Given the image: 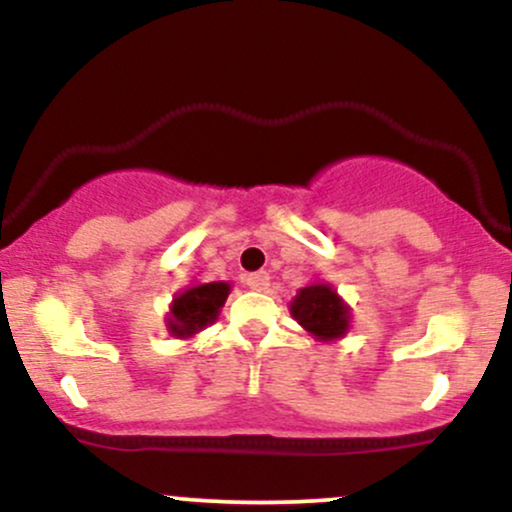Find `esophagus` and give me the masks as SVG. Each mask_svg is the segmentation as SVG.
I'll return each instance as SVG.
<instances>
[{
  "label": "esophagus",
  "mask_w": 512,
  "mask_h": 512,
  "mask_svg": "<svg viewBox=\"0 0 512 512\" xmlns=\"http://www.w3.org/2000/svg\"><path fill=\"white\" fill-rule=\"evenodd\" d=\"M245 286L252 291H264L269 286V274L267 272H255L245 276Z\"/></svg>",
  "instance_id": "obj_1"
}]
</instances>
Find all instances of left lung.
Here are the masks:
<instances>
[{"instance_id": "obj_1", "label": "left lung", "mask_w": 512, "mask_h": 512, "mask_svg": "<svg viewBox=\"0 0 512 512\" xmlns=\"http://www.w3.org/2000/svg\"><path fill=\"white\" fill-rule=\"evenodd\" d=\"M291 315L320 342H334L349 332L351 310L330 284H310L291 301Z\"/></svg>"}]
</instances>
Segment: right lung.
<instances>
[{"mask_svg": "<svg viewBox=\"0 0 512 512\" xmlns=\"http://www.w3.org/2000/svg\"><path fill=\"white\" fill-rule=\"evenodd\" d=\"M228 293H231V284L226 281H211V284L190 286L170 303L168 313V332L175 337L187 339L192 334L211 325L219 317V310L226 303Z\"/></svg>", "mask_w": 512, "mask_h": 512, "instance_id": "add662e5", "label": "right lung"}]
</instances>
